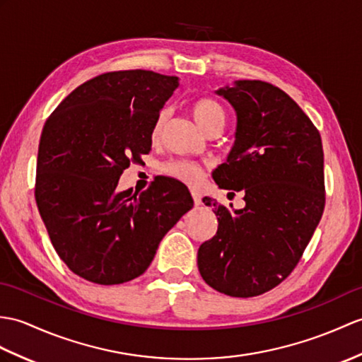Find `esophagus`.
Returning <instances> with one entry per match:
<instances>
[{
  "instance_id": "esophagus-1",
  "label": "esophagus",
  "mask_w": 362,
  "mask_h": 362,
  "mask_svg": "<svg viewBox=\"0 0 362 362\" xmlns=\"http://www.w3.org/2000/svg\"><path fill=\"white\" fill-rule=\"evenodd\" d=\"M191 196H192V200H194V205L199 206L202 204V196L200 192L197 189H191Z\"/></svg>"
}]
</instances>
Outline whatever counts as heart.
I'll return each instance as SVG.
<instances>
[{
    "instance_id": "heart-1",
    "label": "heart",
    "mask_w": 362,
    "mask_h": 362,
    "mask_svg": "<svg viewBox=\"0 0 362 362\" xmlns=\"http://www.w3.org/2000/svg\"><path fill=\"white\" fill-rule=\"evenodd\" d=\"M191 115L205 132L216 124H225L223 107L217 103L216 100L208 98V97H200L191 103ZM166 122H168V111L166 109H162V111L157 114L153 129H151V139L154 141L160 139ZM163 171L168 175H171V177L189 185L197 183L202 179V175H204V168L197 163L187 162V160L168 162L163 166Z\"/></svg>"
}]
</instances>
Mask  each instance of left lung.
Here are the masks:
<instances>
[{
    "label": "left lung",
    "instance_id": "obj_1",
    "mask_svg": "<svg viewBox=\"0 0 362 362\" xmlns=\"http://www.w3.org/2000/svg\"><path fill=\"white\" fill-rule=\"evenodd\" d=\"M216 94L234 107L238 124L228 158L213 179L223 189L242 191L245 206L231 213L204 199L219 226L200 245L197 265L223 295L259 296L295 270L321 221L322 141L295 100L270 83L238 80Z\"/></svg>",
    "mask_w": 362,
    "mask_h": 362
}]
</instances>
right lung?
<instances>
[{
  "label": "right lung",
  "instance_id": "right-lung-1",
  "mask_svg": "<svg viewBox=\"0 0 362 362\" xmlns=\"http://www.w3.org/2000/svg\"><path fill=\"white\" fill-rule=\"evenodd\" d=\"M177 86V77L153 71L106 72L72 90L45 123L37 206L57 255L83 279H136L194 204L174 179L139 196L117 189L126 168L151 151L156 117Z\"/></svg>",
  "mask_w": 362,
  "mask_h": 362
}]
</instances>
